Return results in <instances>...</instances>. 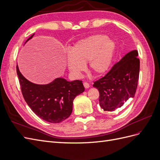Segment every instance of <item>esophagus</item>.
I'll return each mask as SVG.
<instances>
[{
  "instance_id": "1",
  "label": "esophagus",
  "mask_w": 160,
  "mask_h": 160,
  "mask_svg": "<svg viewBox=\"0 0 160 160\" xmlns=\"http://www.w3.org/2000/svg\"><path fill=\"white\" fill-rule=\"evenodd\" d=\"M83 85H84V87H85V88H86V89H88V88H89V84L88 83H87V82H84L83 83Z\"/></svg>"
}]
</instances>
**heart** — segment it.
I'll list each match as a JSON object with an SVG mask.
<instances>
[{
    "mask_svg": "<svg viewBox=\"0 0 160 160\" xmlns=\"http://www.w3.org/2000/svg\"><path fill=\"white\" fill-rule=\"evenodd\" d=\"M113 42L105 35L97 34L76 42L69 50L67 65L71 73L78 77L88 62V69L98 76L108 71L112 60Z\"/></svg>",
    "mask_w": 160,
    "mask_h": 160,
    "instance_id": "1",
    "label": "heart"
}]
</instances>
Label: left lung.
<instances>
[{
  "mask_svg": "<svg viewBox=\"0 0 160 160\" xmlns=\"http://www.w3.org/2000/svg\"><path fill=\"white\" fill-rule=\"evenodd\" d=\"M137 50L125 55L102 78L94 82L99 92V105L105 111H113L133 98L138 88L139 59Z\"/></svg>",
  "mask_w": 160,
  "mask_h": 160,
  "instance_id": "obj_1",
  "label": "left lung"
}]
</instances>
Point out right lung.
<instances>
[{
    "mask_svg": "<svg viewBox=\"0 0 160 160\" xmlns=\"http://www.w3.org/2000/svg\"><path fill=\"white\" fill-rule=\"evenodd\" d=\"M17 72L27 103L37 116L49 123H60L68 118L72 113L75 97L85 90L80 80L67 81L57 78L49 84L37 85L24 77L18 65Z\"/></svg>",
    "mask_w": 160,
    "mask_h": 160,
    "instance_id": "1",
    "label": "right lung"
}]
</instances>
